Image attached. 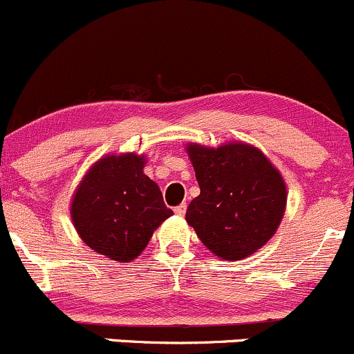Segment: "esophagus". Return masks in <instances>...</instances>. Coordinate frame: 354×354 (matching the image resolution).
Returning a JSON list of instances; mask_svg holds the SVG:
<instances>
[{"instance_id":"34e87169","label":"esophagus","mask_w":354,"mask_h":354,"mask_svg":"<svg viewBox=\"0 0 354 354\" xmlns=\"http://www.w3.org/2000/svg\"><path fill=\"white\" fill-rule=\"evenodd\" d=\"M185 211H187V206H185V204H180V206H177L176 209H174V212H176L177 216H184Z\"/></svg>"}]
</instances>
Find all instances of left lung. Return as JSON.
Masks as SVG:
<instances>
[{
	"label": "left lung",
	"instance_id": "1",
	"mask_svg": "<svg viewBox=\"0 0 354 354\" xmlns=\"http://www.w3.org/2000/svg\"><path fill=\"white\" fill-rule=\"evenodd\" d=\"M201 194L185 221L216 257L243 260L275 234L287 206L283 177L257 147H185Z\"/></svg>",
	"mask_w": 354,
	"mask_h": 354
}]
</instances>
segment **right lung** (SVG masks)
<instances>
[{"instance_id":"add662e5","label":"right lung","mask_w":354,"mask_h":354,"mask_svg":"<svg viewBox=\"0 0 354 354\" xmlns=\"http://www.w3.org/2000/svg\"><path fill=\"white\" fill-rule=\"evenodd\" d=\"M145 155H106L75 189L71 218L82 241L116 261H131L174 214L158 185L143 174Z\"/></svg>"}]
</instances>
